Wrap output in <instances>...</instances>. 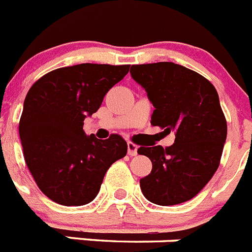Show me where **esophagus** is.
Instances as JSON below:
<instances>
[{"instance_id": "obj_1", "label": "esophagus", "mask_w": 252, "mask_h": 252, "mask_svg": "<svg viewBox=\"0 0 252 252\" xmlns=\"http://www.w3.org/2000/svg\"><path fill=\"white\" fill-rule=\"evenodd\" d=\"M137 149H139V147H137L136 144L128 141V143H127V153H128V156H130V157H135V156H136V154H137Z\"/></svg>"}]
</instances>
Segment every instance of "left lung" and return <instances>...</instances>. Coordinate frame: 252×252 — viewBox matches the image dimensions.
<instances>
[{
  "instance_id": "obj_1",
  "label": "left lung",
  "mask_w": 252,
  "mask_h": 252,
  "mask_svg": "<svg viewBox=\"0 0 252 252\" xmlns=\"http://www.w3.org/2000/svg\"><path fill=\"white\" fill-rule=\"evenodd\" d=\"M131 76L154 105L150 124L176 131L171 147H140L152 160L140 180L144 196L157 205H176L196 196L218 169L227 121L216 88L195 71L173 62L132 64Z\"/></svg>"
}]
</instances>
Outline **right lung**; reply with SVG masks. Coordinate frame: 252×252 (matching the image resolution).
Segmentation results:
<instances>
[{
	"instance_id": "right-lung-1",
	"label": "right lung",
	"mask_w": 252,
	"mask_h": 252,
	"mask_svg": "<svg viewBox=\"0 0 252 252\" xmlns=\"http://www.w3.org/2000/svg\"><path fill=\"white\" fill-rule=\"evenodd\" d=\"M130 64L80 63L43 75L25 96L19 122L24 159L47 197L66 206L90 203L105 172L127 153L121 135L84 132V118L128 72Z\"/></svg>"
}]
</instances>
